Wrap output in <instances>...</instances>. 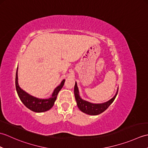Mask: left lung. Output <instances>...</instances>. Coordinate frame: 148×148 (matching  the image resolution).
<instances>
[{"label":"left lung","instance_id":"1","mask_svg":"<svg viewBox=\"0 0 148 148\" xmlns=\"http://www.w3.org/2000/svg\"><path fill=\"white\" fill-rule=\"evenodd\" d=\"M118 88L115 95L111 99L108 100V102L102 103H93L81 99L79 96V90H78L76 82L75 83L74 86V95L78 108L82 112L89 115H98L100 114V113L103 112V111H105L114 100L118 94Z\"/></svg>","mask_w":148,"mask_h":148}]
</instances>
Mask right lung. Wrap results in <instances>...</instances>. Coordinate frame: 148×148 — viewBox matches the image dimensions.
I'll return each instance as SVG.
<instances>
[{"label":"right lung","instance_id":"add662e5","mask_svg":"<svg viewBox=\"0 0 148 148\" xmlns=\"http://www.w3.org/2000/svg\"><path fill=\"white\" fill-rule=\"evenodd\" d=\"M65 79L62 81L59 86L53 91L51 97L49 99H40L36 98L35 97L29 95V93L25 92L22 90L21 88L18 85V69L16 70V89L19 98L21 100V101L23 102V104L28 109H29L31 111L36 112H42L48 111L53 106L55 103V100L57 97L58 93L60 90L62 89L65 83Z\"/></svg>","mask_w":148,"mask_h":148}]
</instances>
